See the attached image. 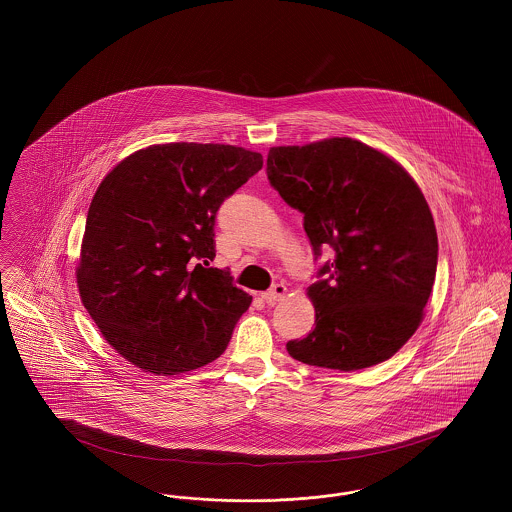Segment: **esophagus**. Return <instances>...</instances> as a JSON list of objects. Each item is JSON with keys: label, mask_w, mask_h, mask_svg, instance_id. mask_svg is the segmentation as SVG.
<instances>
[{"label": "esophagus", "mask_w": 512, "mask_h": 512, "mask_svg": "<svg viewBox=\"0 0 512 512\" xmlns=\"http://www.w3.org/2000/svg\"><path fill=\"white\" fill-rule=\"evenodd\" d=\"M288 292V288L284 284H274L268 292L263 293L261 297L267 301V303H276L280 299H284V295Z\"/></svg>", "instance_id": "esophagus-1"}]
</instances>
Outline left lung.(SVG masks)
Segmentation results:
<instances>
[{"mask_svg":"<svg viewBox=\"0 0 512 512\" xmlns=\"http://www.w3.org/2000/svg\"><path fill=\"white\" fill-rule=\"evenodd\" d=\"M267 174L303 213L315 255L334 249L307 290L315 328L288 353L343 372L388 361L420 326L438 267L436 224L413 176L353 138L270 147Z\"/></svg>","mask_w":512,"mask_h":512,"instance_id":"1","label":"left lung"}]
</instances>
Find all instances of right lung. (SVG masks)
<instances>
[{
  "label": "right lung",
  "mask_w": 512,
  "mask_h": 512,
  "mask_svg": "<svg viewBox=\"0 0 512 512\" xmlns=\"http://www.w3.org/2000/svg\"><path fill=\"white\" fill-rule=\"evenodd\" d=\"M263 167L224 144H159L109 172L88 209L76 284L107 343L157 376L224 353L251 295L215 259L222 201Z\"/></svg>",
  "instance_id": "add662e5"
}]
</instances>
